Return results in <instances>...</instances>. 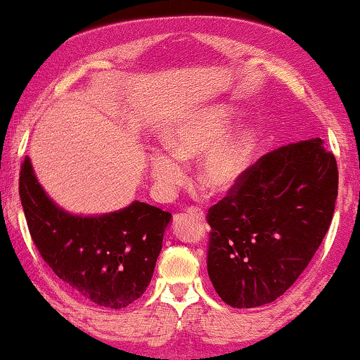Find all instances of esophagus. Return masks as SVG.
<instances>
[{"label":"esophagus","instance_id":"obj_1","mask_svg":"<svg viewBox=\"0 0 360 360\" xmlns=\"http://www.w3.org/2000/svg\"><path fill=\"white\" fill-rule=\"evenodd\" d=\"M185 213L188 214V217L197 218V220H200V221H203V220H205V212H203V210L197 208V207H190V208H186V212H185Z\"/></svg>","mask_w":360,"mask_h":360}]
</instances>
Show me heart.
Returning a JSON list of instances; mask_svg holds the SVG:
<instances>
[{"mask_svg":"<svg viewBox=\"0 0 360 360\" xmlns=\"http://www.w3.org/2000/svg\"><path fill=\"white\" fill-rule=\"evenodd\" d=\"M231 124L230 112L213 107L200 114L181 117L165 135L170 152H153L148 169L157 188L169 195L185 179L184 163L203 158L198 181L212 193H226L243 180L253 162L258 139L253 127H243L225 137Z\"/></svg>","mask_w":360,"mask_h":360,"instance_id":"obj_1","label":"heart"}]
</instances>
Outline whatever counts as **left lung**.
Here are the masks:
<instances>
[{
	"label": "left lung",
	"mask_w": 360,
	"mask_h": 360,
	"mask_svg": "<svg viewBox=\"0 0 360 360\" xmlns=\"http://www.w3.org/2000/svg\"><path fill=\"white\" fill-rule=\"evenodd\" d=\"M338 163L321 139L266 153L208 210L207 266L231 307L278 300L323 243L338 198Z\"/></svg>",
	"instance_id": "8db88e82"
}]
</instances>
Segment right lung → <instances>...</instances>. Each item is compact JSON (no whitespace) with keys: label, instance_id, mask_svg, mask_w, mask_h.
Listing matches in <instances>:
<instances>
[{"label":"right lung","instance_id":"right-lung-1","mask_svg":"<svg viewBox=\"0 0 360 360\" xmlns=\"http://www.w3.org/2000/svg\"><path fill=\"white\" fill-rule=\"evenodd\" d=\"M20 198L32 241L56 276L110 309L142 296L172 213L142 202L96 217L68 213L39 185L30 157L21 165Z\"/></svg>","mask_w":360,"mask_h":360}]
</instances>
